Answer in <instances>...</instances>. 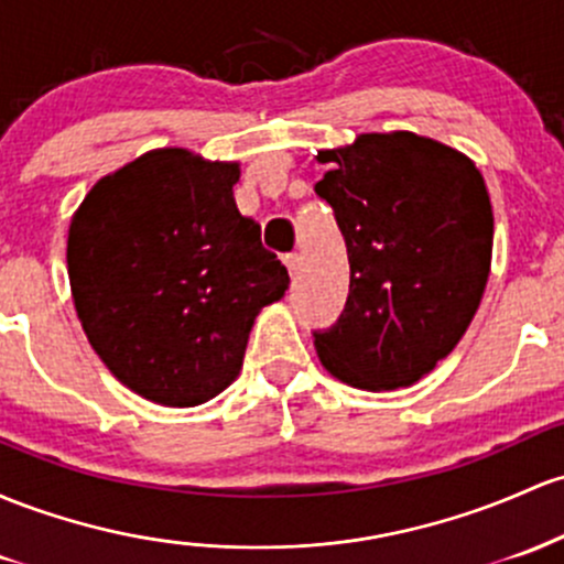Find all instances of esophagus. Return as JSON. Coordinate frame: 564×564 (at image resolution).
I'll return each mask as SVG.
<instances>
[{
    "label": "esophagus",
    "mask_w": 564,
    "mask_h": 564,
    "mask_svg": "<svg viewBox=\"0 0 564 564\" xmlns=\"http://www.w3.org/2000/svg\"><path fill=\"white\" fill-rule=\"evenodd\" d=\"M283 264H286L289 272H292V278H294L302 268V257L300 253H286V257H283Z\"/></svg>",
    "instance_id": "esophagus-1"
}]
</instances>
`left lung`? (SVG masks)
<instances>
[{
  "instance_id": "obj_1",
  "label": "left lung",
  "mask_w": 564,
  "mask_h": 564,
  "mask_svg": "<svg viewBox=\"0 0 564 564\" xmlns=\"http://www.w3.org/2000/svg\"><path fill=\"white\" fill-rule=\"evenodd\" d=\"M318 160L332 163L315 192L348 246L350 296L315 350L352 388H410L479 311L492 262L485 178L471 158L412 131L361 133Z\"/></svg>"
}]
</instances>
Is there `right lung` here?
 <instances>
[{
  "label": "right lung",
  "mask_w": 564,
  "mask_h": 564,
  "mask_svg": "<svg viewBox=\"0 0 564 564\" xmlns=\"http://www.w3.org/2000/svg\"><path fill=\"white\" fill-rule=\"evenodd\" d=\"M240 163L150 150L98 178L72 216L74 311L107 369L141 399L197 406L240 375L249 332L289 272L240 216Z\"/></svg>",
  "instance_id": "right-lung-1"
}]
</instances>
